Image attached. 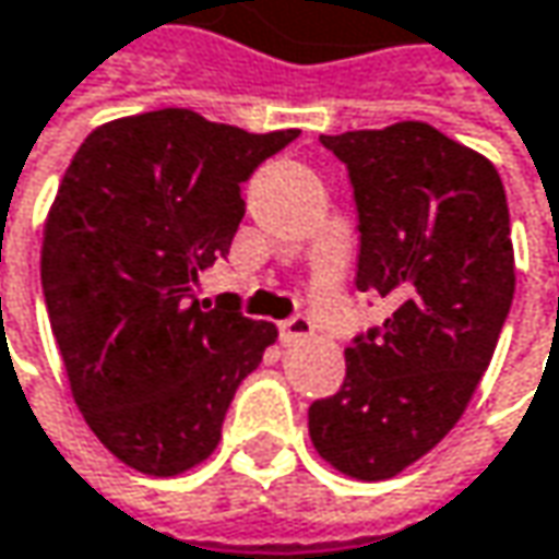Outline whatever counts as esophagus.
Masks as SVG:
<instances>
[{"label": "esophagus", "mask_w": 559, "mask_h": 559, "mask_svg": "<svg viewBox=\"0 0 559 559\" xmlns=\"http://www.w3.org/2000/svg\"><path fill=\"white\" fill-rule=\"evenodd\" d=\"M281 332V342L284 345H294V342H304V338H310L312 335V322L307 316H290V319H284L278 325Z\"/></svg>", "instance_id": "obj_1"}]
</instances>
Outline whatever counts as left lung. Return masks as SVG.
<instances>
[{"mask_svg": "<svg viewBox=\"0 0 559 559\" xmlns=\"http://www.w3.org/2000/svg\"><path fill=\"white\" fill-rule=\"evenodd\" d=\"M322 145L354 186L357 290L395 310L345 347L347 377L310 405V440L342 475L385 480L443 440L490 367L515 290L507 192L484 154L417 119Z\"/></svg>", "mask_w": 559, "mask_h": 559, "instance_id": "1", "label": "left lung"}]
</instances>
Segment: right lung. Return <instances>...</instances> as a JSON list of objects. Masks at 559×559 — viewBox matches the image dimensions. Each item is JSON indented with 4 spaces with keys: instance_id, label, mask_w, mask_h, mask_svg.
<instances>
[{
    "instance_id": "right-lung-1",
    "label": "right lung",
    "mask_w": 559,
    "mask_h": 559,
    "mask_svg": "<svg viewBox=\"0 0 559 559\" xmlns=\"http://www.w3.org/2000/svg\"><path fill=\"white\" fill-rule=\"evenodd\" d=\"M167 107L97 126L44 224L40 281L72 399L119 462L151 477L217 449L234 392L278 329L209 310L199 275L230 252L240 182L294 142Z\"/></svg>"
}]
</instances>
